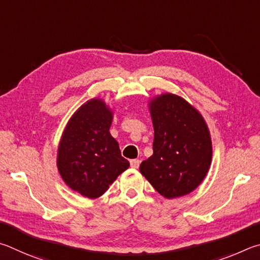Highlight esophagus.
Masks as SVG:
<instances>
[{
  "label": "esophagus",
  "mask_w": 260,
  "mask_h": 260,
  "mask_svg": "<svg viewBox=\"0 0 260 260\" xmlns=\"http://www.w3.org/2000/svg\"><path fill=\"white\" fill-rule=\"evenodd\" d=\"M139 165H140V161L137 160V158H135V160L130 161V166H131V168H134V169H138Z\"/></svg>",
  "instance_id": "1"
}]
</instances>
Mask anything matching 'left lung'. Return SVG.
Wrapping results in <instances>:
<instances>
[{"instance_id": "obj_1", "label": "left lung", "mask_w": 260, "mask_h": 260, "mask_svg": "<svg viewBox=\"0 0 260 260\" xmlns=\"http://www.w3.org/2000/svg\"><path fill=\"white\" fill-rule=\"evenodd\" d=\"M148 108L154 127L153 155L139 170L162 197H184L202 183L210 168V131L201 113L177 94L156 95Z\"/></svg>"}]
</instances>
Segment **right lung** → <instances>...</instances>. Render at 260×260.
I'll return each instance as SVG.
<instances>
[{
    "label": "right lung",
    "mask_w": 260,
    "mask_h": 260,
    "mask_svg": "<svg viewBox=\"0 0 260 260\" xmlns=\"http://www.w3.org/2000/svg\"><path fill=\"white\" fill-rule=\"evenodd\" d=\"M112 121L106 103L90 99L73 114L59 142V174L68 187L88 199L102 197L130 167L109 133Z\"/></svg>",
    "instance_id": "1"
}]
</instances>
